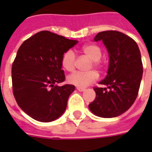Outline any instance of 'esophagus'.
<instances>
[{"label":"esophagus","instance_id":"1","mask_svg":"<svg viewBox=\"0 0 152 152\" xmlns=\"http://www.w3.org/2000/svg\"><path fill=\"white\" fill-rule=\"evenodd\" d=\"M76 89H77V90L80 91V92H82V91H85V90H86L85 88H81V87H76Z\"/></svg>","mask_w":152,"mask_h":152}]
</instances>
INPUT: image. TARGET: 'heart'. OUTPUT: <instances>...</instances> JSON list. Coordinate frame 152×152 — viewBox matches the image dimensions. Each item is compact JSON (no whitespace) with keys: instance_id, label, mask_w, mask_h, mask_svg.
Listing matches in <instances>:
<instances>
[{"instance_id":"1","label":"heart","mask_w":152,"mask_h":152,"mask_svg":"<svg viewBox=\"0 0 152 152\" xmlns=\"http://www.w3.org/2000/svg\"><path fill=\"white\" fill-rule=\"evenodd\" d=\"M81 52L92 61L90 67L94 66L99 69H102L103 63L100 59L102 57V50L98 45L94 44L86 45L81 48ZM61 64L63 69L67 72L74 71L76 65V57L72 50H66L63 53L61 58ZM98 78L99 75L95 71H89L86 72H76L67 76V81L71 85L84 88L94 82Z\"/></svg>"}]
</instances>
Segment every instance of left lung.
<instances>
[{
  "instance_id": "left-lung-1",
  "label": "left lung",
  "mask_w": 152,
  "mask_h": 152,
  "mask_svg": "<svg viewBox=\"0 0 152 152\" xmlns=\"http://www.w3.org/2000/svg\"><path fill=\"white\" fill-rule=\"evenodd\" d=\"M95 41L102 40L109 53L107 75L94 87V101L89 105L91 112L99 117L121 115L137 99L142 77V63L139 48L135 40L117 31L99 32Z\"/></svg>"
}]
</instances>
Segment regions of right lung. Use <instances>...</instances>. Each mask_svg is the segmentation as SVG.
Listing matches in <instances>:
<instances>
[{
  "label": "right lung",
  "instance_id": "obj_1",
  "mask_svg": "<svg viewBox=\"0 0 152 152\" xmlns=\"http://www.w3.org/2000/svg\"><path fill=\"white\" fill-rule=\"evenodd\" d=\"M77 42L41 31L19 47L12 65L13 94L19 107L36 121H55L65 112L75 86H57L65 80L61 58Z\"/></svg>",
  "mask_w": 152,
  "mask_h": 152
}]
</instances>
